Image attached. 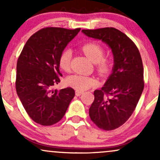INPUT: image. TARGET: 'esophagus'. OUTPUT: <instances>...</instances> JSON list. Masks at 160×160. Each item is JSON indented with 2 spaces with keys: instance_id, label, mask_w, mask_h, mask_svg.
Segmentation results:
<instances>
[{
  "instance_id": "obj_1",
  "label": "esophagus",
  "mask_w": 160,
  "mask_h": 160,
  "mask_svg": "<svg viewBox=\"0 0 160 160\" xmlns=\"http://www.w3.org/2000/svg\"><path fill=\"white\" fill-rule=\"evenodd\" d=\"M75 94H76L77 96H80V95H81L82 94V92L76 91V92H75Z\"/></svg>"
}]
</instances>
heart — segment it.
Here are the masks:
<instances>
[{
  "instance_id": "obj_1",
  "label": "heart",
  "mask_w": 160,
  "mask_h": 160,
  "mask_svg": "<svg viewBox=\"0 0 160 160\" xmlns=\"http://www.w3.org/2000/svg\"><path fill=\"white\" fill-rule=\"evenodd\" d=\"M81 49L92 62L95 63V68L101 74H106L111 71V61L110 58L103 57L104 50L103 47L95 42H88L82 46ZM72 58L71 50L65 49L61 52L58 58V65L64 71H70ZM68 86L74 88L77 91H84L97 84V81L91 77L73 74L66 79Z\"/></svg>"
}]
</instances>
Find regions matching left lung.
Masks as SVG:
<instances>
[{"mask_svg": "<svg viewBox=\"0 0 160 160\" xmlns=\"http://www.w3.org/2000/svg\"><path fill=\"white\" fill-rule=\"evenodd\" d=\"M82 32L105 43L113 53L112 73L103 87L95 90L94 102L89 113L98 128L113 130L131 117L144 90V68L140 52L132 40L114 28L83 29Z\"/></svg>", "mask_w": 160, "mask_h": 160, "instance_id": "obj_1", "label": "left lung"}]
</instances>
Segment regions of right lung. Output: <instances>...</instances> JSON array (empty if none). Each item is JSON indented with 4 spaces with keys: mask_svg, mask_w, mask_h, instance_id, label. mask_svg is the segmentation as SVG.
Segmentation results:
<instances>
[{
    "mask_svg": "<svg viewBox=\"0 0 160 160\" xmlns=\"http://www.w3.org/2000/svg\"><path fill=\"white\" fill-rule=\"evenodd\" d=\"M80 28L48 27L30 37L16 65V89L29 117L42 126H52L65 114L75 92L53 90L60 82L58 58Z\"/></svg>",
    "mask_w": 160,
    "mask_h": 160,
    "instance_id": "add662e5",
    "label": "right lung"
}]
</instances>
